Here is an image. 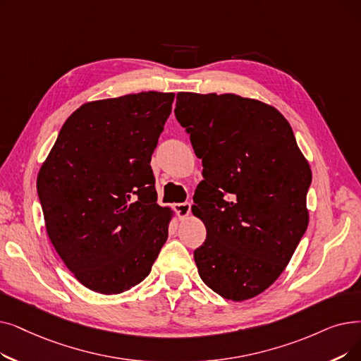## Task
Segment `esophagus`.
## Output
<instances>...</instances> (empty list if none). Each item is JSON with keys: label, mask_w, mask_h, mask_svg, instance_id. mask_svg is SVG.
I'll return each mask as SVG.
<instances>
[{"label": "esophagus", "mask_w": 361, "mask_h": 361, "mask_svg": "<svg viewBox=\"0 0 361 361\" xmlns=\"http://www.w3.org/2000/svg\"><path fill=\"white\" fill-rule=\"evenodd\" d=\"M192 209V203L190 202H183V203H176L174 205V211L177 212V215L180 218H185L187 215L190 214Z\"/></svg>", "instance_id": "34e87169"}]
</instances>
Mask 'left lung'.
<instances>
[{
	"mask_svg": "<svg viewBox=\"0 0 361 361\" xmlns=\"http://www.w3.org/2000/svg\"><path fill=\"white\" fill-rule=\"evenodd\" d=\"M176 118L202 159L192 211L207 227L200 279L231 301L270 288L308 226L311 169L277 109L236 94L178 92Z\"/></svg>",
	"mask_w": 361,
	"mask_h": 361,
	"instance_id": "1",
	"label": "left lung"
}]
</instances>
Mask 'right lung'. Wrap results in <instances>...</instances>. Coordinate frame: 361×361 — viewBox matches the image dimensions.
Here are the masks:
<instances>
[{
	"label": "right lung",
	"instance_id": "add662e5",
	"mask_svg": "<svg viewBox=\"0 0 361 361\" xmlns=\"http://www.w3.org/2000/svg\"><path fill=\"white\" fill-rule=\"evenodd\" d=\"M174 94L82 104L66 119L37 189L49 238L81 283L115 295L143 281L168 239L150 166Z\"/></svg>",
	"mask_w": 361,
	"mask_h": 361
}]
</instances>
